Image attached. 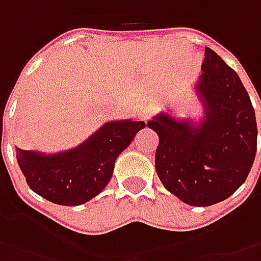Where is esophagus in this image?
Listing matches in <instances>:
<instances>
[{"mask_svg": "<svg viewBox=\"0 0 261 261\" xmlns=\"http://www.w3.org/2000/svg\"><path fill=\"white\" fill-rule=\"evenodd\" d=\"M151 113H152V106L144 105L138 109V116H139V119H141V120H144V122L148 120V117H149Z\"/></svg>", "mask_w": 261, "mask_h": 261, "instance_id": "obj_1", "label": "esophagus"}]
</instances>
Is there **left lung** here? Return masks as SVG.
<instances>
[{"mask_svg": "<svg viewBox=\"0 0 261 261\" xmlns=\"http://www.w3.org/2000/svg\"><path fill=\"white\" fill-rule=\"evenodd\" d=\"M202 72L195 84L203 106L199 120L161 112L148 122L160 138L156 174L192 206L228 199L246 181L257 151L256 113L238 74L209 47Z\"/></svg>", "mask_w": 261, "mask_h": 261, "instance_id": "1", "label": "left lung"}]
</instances>
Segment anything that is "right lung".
I'll return each mask as SVG.
<instances>
[{"instance_id": "1", "label": "right lung", "mask_w": 261, "mask_h": 261, "mask_svg": "<svg viewBox=\"0 0 261 261\" xmlns=\"http://www.w3.org/2000/svg\"><path fill=\"white\" fill-rule=\"evenodd\" d=\"M144 127V122L134 119L110 120L83 144L55 154L15 146L17 163L35 193L56 205H83L103 192L116 158Z\"/></svg>"}]
</instances>
